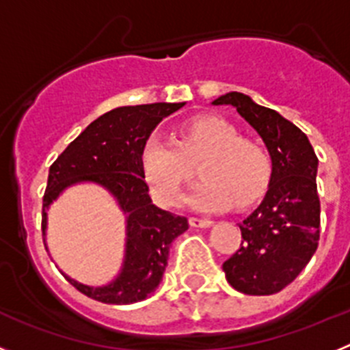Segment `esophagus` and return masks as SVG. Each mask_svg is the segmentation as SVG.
Instances as JSON below:
<instances>
[{"label":"esophagus","mask_w":350,"mask_h":350,"mask_svg":"<svg viewBox=\"0 0 350 350\" xmlns=\"http://www.w3.org/2000/svg\"><path fill=\"white\" fill-rule=\"evenodd\" d=\"M189 224L194 226V228H210L212 226V221L208 219H198V217H191Z\"/></svg>","instance_id":"34e87169"}]
</instances>
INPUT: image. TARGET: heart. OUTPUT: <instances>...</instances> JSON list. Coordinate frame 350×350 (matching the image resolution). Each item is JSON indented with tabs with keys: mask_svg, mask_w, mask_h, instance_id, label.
I'll return each mask as SVG.
<instances>
[{
	"mask_svg": "<svg viewBox=\"0 0 350 350\" xmlns=\"http://www.w3.org/2000/svg\"><path fill=\"white\" fill-rule=\"evenodd\" d=\"M142 170L154 194L165 205H178L184 185L200 165L203 182L191 193L189 203L198 210H222L252 205L265 194L273 165L261 144L245 140L230 120L202 116L187 120L177 138L148 137L142 147Z\"/></svg>",
	"mask_w": 350,
	"mask_h": 350,
	"instance_id": "b5f03b06",
	"label": "heart"
}]
</instances>
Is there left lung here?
Masks as SVG:
<instances>
[{
	"mask_svg": "<svg viewBox=\"0 0 350 350\" xmlns=\"http://www.w3.org/2000/svg\"><path fill=\"white\" fill-rule=\"evenodd\" d=\"M212 105L237 108L262 138L273 165L262 202L240 224L242 245L222 270L243 295H275L298 277L319 243V159L301 129L247 94L228 92Z\"/></svg>",
	"mask_w": 350,
	"mask_h": 350,
	"instance_id": "1",
	"label": "left lung"
}]
</instances>
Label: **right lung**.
Returning <instances> with one entry per match:
<instances>
[{"label":"right lung","mask_w":350,"mask_h":350,"mask_svg":"<svg viewBox=\"0 0 350 350\" xmlns=\"http://www.w3.org/2000/svg\"><path fill=\"white\" fill-rule=\"evenodd\" d=\"M184 105L113 108L83 129L49 170L43 196V237L49 206L70 185L82 182L101 185L126 213L124 261L112 282L94 287L63 273L71 286L96 301L129 305L148 298L163 280L172 242L189 228L185 217L154 205L140 161L142 147L150 133Z\"/></svg>","instance_id":"1"}]
</instances>
